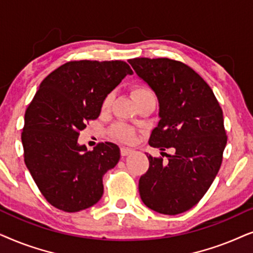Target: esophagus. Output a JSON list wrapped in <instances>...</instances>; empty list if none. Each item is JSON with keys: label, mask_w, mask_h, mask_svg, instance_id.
Masks as SVG:
<instances>
[{"label": "esophagus", "mask_w": 253, "mask_h": 253, "mask_svg": "<svg viewBox=\"0 0 253 253\" xmlns=\"http://www.w3.org/2000/svg\"><path fill=\"white\" fill-rule=\"evenodd\" d=\"M120 153L123 156H128V155H130L133 153V149H130V148H126V147H123L120 149Z\"/></svg>", "instance_id": "obj_1"}]
</instances>
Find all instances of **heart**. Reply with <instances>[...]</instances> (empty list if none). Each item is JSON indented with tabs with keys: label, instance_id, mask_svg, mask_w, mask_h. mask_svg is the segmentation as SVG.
Segmentation results:
<instances>
[{
	"label": "heart",
	"instance_id": "heart-1",
	"mask_svg": "<svg viewBox=\"0 0 253 253\" xmlns=\"http://www.w3.org/2000/svg\"><path fill=\"white\" fill-rule=\"evenodd\" d=\"M132 95H133V98L135 100L144 98V97H148V96H154L149 87L143 86V85H137L135 87H133ZM112 98H113L112 93H110V95H107L105 97V99H104L103 102L104 110L109 109L111 103H112ZM113 132H114V135H116L118 139L124 141V142H132L134 139L133 128L126 126V125H117V126L113 128Z\"/></svg>",
	"mask_w": 253,
	"mask_h": 253
}]
</instances>
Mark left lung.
Listing matches in <instances>:
<instances>
[{
    "mask_svg": "<svg viewBox=\"0 0 253 253\" xmlns=\"http://www.w3.org/2000/svg\"><path fill=\"white\" fill-rule=\"evenodd\" d=\"M128 62L158 99L160 121L149 144L162 151L174 149L168 162L147 154L149 169L139 180L141 200L157 213H184L199 203L220 170L227 144L223 112L210 85L183 62L167 58Z\"/></svg>",
    "mask_w": 253,
    "mask_h": 253,
    "instance_id": "1",
    "label": "left lung"
}]
</instances>
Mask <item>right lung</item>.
<instances>
[{"mask_svg":"<svg viewBox=\"0 0 253 253\" xmlns=\"http://www.w3.org/2000/svg\"><path fill=\"white\" fill-rule=\"evenodd\" d=\"M124 61L67 62L49 74L25 112L24 161L37 186L60 211L93 206L104 193L103 176L120 160L112 142L92 151L80 144V130L99 117L105 97L132 75Z\"/></svg>","mask_w":253,"mask_h":253,"instance_id":"right-lung-1","label":"right lung"}]
</instances>
